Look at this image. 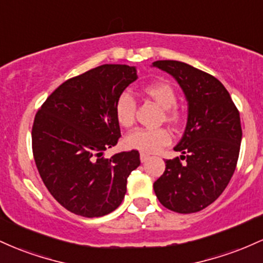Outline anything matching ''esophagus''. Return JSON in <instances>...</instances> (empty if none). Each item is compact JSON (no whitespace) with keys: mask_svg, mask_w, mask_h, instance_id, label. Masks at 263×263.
Returning a JSON list of instances; mask_svg holds the SVG:
<instances>
[{"mask_svg":"<svg viewBox=\"0 0 263 263\" xmlns=\"http://www.w3.org/2000/svg\"><path fill=\"white\" fill-rule=\"evenodd\" d=\"M140 158H141V162H142V163H144V162L148 161V159L151 158V156H149V155H147V153H143V152H142L141 155H140Z\"/></svg>","mask_w":263,"mask_h":263,"instance_id":"1","label":"esophagus"}]
</instances>
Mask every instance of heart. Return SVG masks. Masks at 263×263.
I'll return each mask as SVG.
<instances>
[{"instance_id": "b5f03b06", "label": "heart", "mask_w": 263, "mask_h": 263, "mask_svg": "<svg viewBox=\"0 0 263 263\" xmlns=\"http://www.w3.org/2000/svg\"><path fill=\"white\" fill-rule=\"evenodd\" d=\"M143 93L163 108L162 120L171 125H178L183 119V112L178 108L177 91L170 83L158 81L143 87ZM136 100L131 93L125 91L115 102V117L123 128H131L136 120ZM171 134L167 128H140L125 138V144L131 149L144 153H155L171 143Z\"/></svg>"}]
</instances>
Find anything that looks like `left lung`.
I'll list each match as a JSON object with an SVG mask.
<instances>
[{"label": "left lung", "instance_id": "obj_1", "mask_svg": "<svg viewBox=\"0 0 263 263\" xmlns=\"http://www.w3.org/2000/svg\"><path fill=\"white\" fill-rule=\"evenodd\" d=\"M153 66L171 74L188 100L185 132L174 147L184 156L165 159L153 189L167 209L197 213L221 195L234 174L242 137L240 112L213 75L177 60H157Z\"/></svg>", "mask_w": 263, "mask_h": 263}]
</instances>
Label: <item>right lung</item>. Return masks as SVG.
Listing matches in <instances>:
<instances>
[{
  "label": "right lung",
  "instance_id": "right-lung-1",
  "mask_svg": "<svg viewBox=\"0 0 263 263\" xmlns=\"http://www.w3.org/2000/svg\"><path fill=\"white\" fill-rule=\"evenodd\" d=\"M137 79L134 66L104 64L70 78L37 111L32 151L44 185L66 210L99 218L119 208L140 153L104 151L121 137L115 102Z\"/></svg>",
  "mask_w": 263,
  "mask_h": 263
}]
</instances>
